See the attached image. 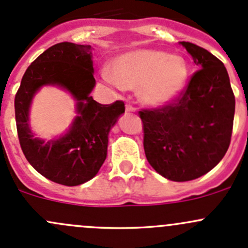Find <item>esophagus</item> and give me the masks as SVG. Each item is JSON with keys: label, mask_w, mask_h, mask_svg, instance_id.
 Here are the masks:
<instances>
[{"label": "esophagus", "mask_w": 248, "mask_h": 248, "mask_svg": "<svg viewBox=\"0 0 248 248\" xmlns=\"http://www.w3.org/2000/svg\"><path fill=\"white\" fill-rule=\"evenodd\" d=\"M126 111L127 112H136V109H134V107H132L131 104H127V106H126Z\"/></svg>", "instance_id": "34e87169"}]
</instances>
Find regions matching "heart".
<instances>
[{
    "label": "heart",
    "instance_id": "b5f03b06",
    "mask_svg": "<svg viewBox=\"0 0 248 248\" xmlns=\"http://www.w3.org/2000/svg\"><path fill=\"white\" fill-rule=\"evenodd\" d=\"M111 78L124 89L137 90L147 107H162L174 101L188 79L184 57L161 50H138L124 55L111 64Z\"/></svg>",
    "mask_w": 248,
    "mask_h": 248
}]
</instances>
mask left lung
<instances>
[{"label":"left lung","mask_w":248,"mask_h":248,"mask_svg":"<svg viewBox=\"0 0 248 248\" xmlns=\"http://www.w3.org/2000/svg\"><path fill=\"white\" fill-rule=\"evenodd\" d=\"M181 44L199 69L171 103L139 111L147 161L162 176L177 182L198 179L219 163L231 144L235 112L222 61L204 47Z\"/></svg>","instance_id":"obj_1"}]
</instances>
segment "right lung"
<instances>
[{
    "instance_id": "obj_1",
    "label": "right lung",
    "mask_w": 248,
    "mask_h": 248,
    "mask_svg": "<svg viewBox=\"0 0 248 248\" xmlns=\"http://www.w3.org/2000/svg\"><path fill=\"white\" fill-rule=\"evenodd\" d=\"M91 50V46L69 42L50 46L26 69L14 101L25 157L39 174L64 186H78L96 176L107 158L110 129L124 112L122 101L101 104L90 96L96 84ZM46 84L68 91L77 101L78 112L70 131L49 142L36 139L28 124L31 98Z\"/></svg>"
}]
</instances>
